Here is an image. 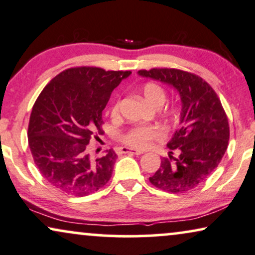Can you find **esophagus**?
Wrapping results in <instances>:
<instances>
[{
	"instance_id": "34e87169",
	"label": "esophagus",
	"mask_w": 255,
	"mask_h": 255,
	"mask_svg": "<svg viewBox=\"0 0 255 255\" xmlns=\"http://www.w3.org/2000/svg\"><path fill=\"white\" fill-rule=\"evenodd\" d=\"M120 150H121V153H124V154L131 153V154H135V155H141V154H143L142 150L130 149V148H127V147H122V148H120Z\"/></svg>"
}]
</instances>
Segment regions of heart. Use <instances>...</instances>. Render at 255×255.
Segmentation results:
<instances>
[{"label":"heart","mask_w":255,"mask_h":255,"mask_svg":"<svg viewBox=\"0 0 255 255\" xmlns=\"http://www.w3.org/2000/svg\"><path fill=\"white\" fill-rule=\"evenodd\" d=\"M142 94L144 99L155 107L163 105L166 100L165 89L154 82H148L142 87ZM119 113H120V101L117 100L111 107V117L118 118ZM172 113L174 114L175 109H173ZM163 137H165V133L157 126L137 125L129 128L126 133L122 134L121 140L128 146L138 148V149H144V148L149 147L153 141L162 140Z\"/></svg>","instance_id":"heart-1"}]
</instances>
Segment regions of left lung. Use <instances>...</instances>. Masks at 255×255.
Segmentation results:
<instances>
[{"label": "left lung", "instance_id": "obj_1", "mask_svg": "<svg viewBox=\"0 0 255 255\" xmlns=\"http://www.w3.org/2000/svg\"><path fill=\"white\" fill-rule=\"evenodd\" d=\"M138 75L167 83L181 99L180 128L167 143L169 157L149 181L169 193H185L207 180L227 149L228 119L217 93L195 74L174 68L138 70ZM173 152L179 156L174 158Z\"/></svg>", "mask_w": 255, "mask_h": 255}]
</instances>
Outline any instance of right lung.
Listing matches in <instances>:
<instances>
[{
  "label": "right lung",
  "instance_id": "1",
  "mask_svg": "<svg viewBox=\"0 0 255 255\" xmlns=\"http://www.w3.org/2000/svg\"><path fill=\"white\" fill-rule=\"evenodd\" d=\"M130 74L75 67L56 75L38 95L29 120L28 143L42 176L55 188L85 196L109 181L117 154L109 149L93 157L88 143L95 131L104 133L102 112L113 90Z\"/></svg>",
  "mask_w": 255,
  "mask_h": 255
}]
</instances>
